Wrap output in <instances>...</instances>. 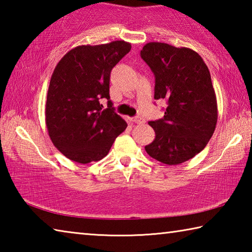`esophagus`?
Returning <instances> with one entry per match:
<instances>
[{"instance_id":"34e87169","label":"esophagus","mask_w":252,"mask_h":252,"mask_svg":"<svg viewBox=\"0 0 252 252\" xmlns=\"http://www.w3.org/2000/svg\"><path fill=\"white\" fill-rule=\"evenodd\" d=\"M131 121L132 122H134V123H136V125H143L144 122V119L143 118H141V117H135V118H132L131 119Z\"/></svg>"}]
</instances>
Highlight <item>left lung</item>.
<instances>
[{
    "instance_id": "left-lung-1",
    "label": "left lung",
    "mask_w": 252,
    "mask_h": 252,
    "mask_svg": "<svg viewBox=\"0 0 252 252\" xmlns=\"http://www.w3.org/2000/svg\"><path fill=\"white\" fill-rule=\"evenodd\" d=\"M141 58L156 76L155 99L168 101L163 119L149 122L156 136L144 149L162 163L180 164L201 152L216 129L218 105L210 72L185 46L149 42Z\"/></svg>"
}]
</instances>
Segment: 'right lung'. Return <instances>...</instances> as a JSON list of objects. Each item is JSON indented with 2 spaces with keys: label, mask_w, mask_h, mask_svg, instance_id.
Returning <instances> with one entry per match:
<instances>
[{
  "label": "right lung",
  "mask_w": 252,
  "mask_h": 252,
  "mask_svg": "<svg viewBox=\"0 0 252 252\" xmlns=\"http://www.w3.org/2000/svg\"><path fill=\"white\" fill-rule=\"evenodd\" d=\"M131 43L112 41L79 45L60 60L51 76L45 123L54 147L79 163L99 161L108 155L127 126L110 101V73L129 53ZM101 98L109 99L103 109Z\"/></svg>",
  "instance_id": "add662e5"
}]
</instances>
